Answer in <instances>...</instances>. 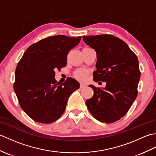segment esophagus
I'll return each instance as SVG.
<instances>
[{
	"instance_id": "1",
	"label": "esophagus",
	"mask_w": 156,
	"mask_h": 156,
	"mask_svg": "<svg viewBox=\"0 0 156 156\" xmlns=\"http://www.w3.org/2000/svg\"><path fill=\"white\" fill-rule=\"evenodd\" d=\"M86 87H87V85L84 84H82V83H81V84H80V88H85Z\"/></svg>"
}]
</instances>
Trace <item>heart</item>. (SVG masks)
I'll return each mask as SVG.
<instances>
[{
    "label": "heart",
    "mask_w": 156,
    "mask_h": 156,
    "mask_svg": "<svg viewBox=\"0 0 156 156\" xmlns=\"http://www.w3.org/2000/svg\"><path fill=\"white\" fill-rule=\"evenodd\" d=\"M88 72L85 69H78L74 72V77L78 80L84 81L87 79Z\"/></svg>",
    "instance_id": "obj_1"
}]
</instances>
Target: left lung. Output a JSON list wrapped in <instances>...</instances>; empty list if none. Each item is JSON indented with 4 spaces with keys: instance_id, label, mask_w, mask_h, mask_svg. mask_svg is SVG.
<instances>
[{
    "instance_id": "8db88e82",
    "label": "left lung",
    "mask_w": 156,
    "mask_h": 156,
    "mask_svg": "<svg viewBox=\"0 0 156 156\" xmlns=\"http://www.w3.org/2000/svg\"><path fill=\"white\" fill-rule=\"evenodd\" d=\"M83 40L97 52L95 82H105L102 89L89 85L93 97L86 101L98 121L112 123L126 115L137 96L140 71L137 55L125 41L112 35L83 36Z\"/></svg>"
}]
</instances>
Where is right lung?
<instances>
[{"instance_id": "add662e5", "label": "right lung", "mask_w": 156, "mask_h": 156, "mask_svg": "<svg viewBox=\"0 0 156 156\" xmlns=\"http://www.w3.org/2000/svg\"><path fill=\"white\" fill-rule=\"evenodd\" d=\"M80 39V36L48 37L29 46L20 59L13 88L21 108L33 120L45 124L58 120L69 96L80 87L72 78L56 83L55 71L65 67L69 51Z\"/></svg>"}]
</instances>
